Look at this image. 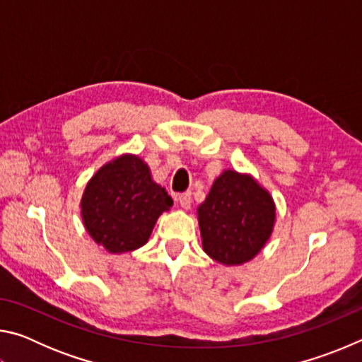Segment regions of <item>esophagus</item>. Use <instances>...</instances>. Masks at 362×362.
<instances>
[{"label": "esophagus", "mask_w": 362, "mask_h": 362, "mask_svg": "<svg viewBox=\"0 0 362 362\" xmlns=\"http://www.w3.org/2000/svg\"><path fill=\"white\" fill-rule=\"evenodd\" d=\"M177 203L180 204L182 209L188 211L192 207V193H182L177 196Z\"/></svg>", "instance_id": "34e87169"}]
</instances>
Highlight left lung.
Wrapping results in <instances>:
<instances>
[{"instance_id": "left-lung-1", "label": "left lung", "mask_w": 362, "mask_h": 362, "mask_svg": "<svg viewBox=\"0 0 362 362\" xmlns=\"http://www.w3.org/2000/svg\"><path fill=\"white\" fill-rule=\"evenodd\" d=\"M276 222L272 194L250 174L226 169L198 207L203 250L225 267L243 265L265 247Z\"/></svg>"}]
</instances>
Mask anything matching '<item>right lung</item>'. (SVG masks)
Instances as JSON below:
<instances>
[{"label":"right lung","mask_w":362,"mask_h":362,"mask_svg":"<svg viewBox=\"0 0 362 362\" xmlns=\"http://www.w3.org/2000/svg\"><path fill=\"white\" fill-rule=\"evenodd\" d=\"M173 203L153 180L148 164L124 153L90 177L81 198V217L99 246L110 254H124L146 244L158 217Z\"/></svg>","instance_id":"1"}]
</instances>
